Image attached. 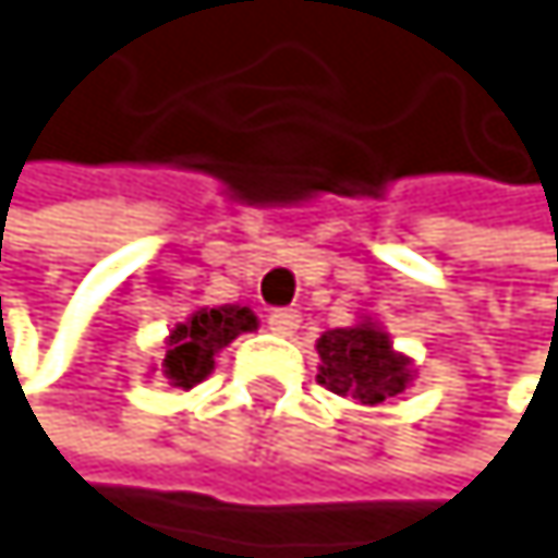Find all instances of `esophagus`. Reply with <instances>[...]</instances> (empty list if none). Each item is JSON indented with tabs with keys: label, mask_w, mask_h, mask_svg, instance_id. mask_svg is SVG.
Returning a JSON list of instances; mask_svg holds the SVG:
<instances>
[{
	"label": "esophagus",
	"mask_w": 558,
	"mask_h": 558,
	"mask_svg": "<svg viewBox=\"0 0 558 558\" xmlns=\"http://www.w3.org/2000/svg\"><path fill=\"white\" fill-rule=\"evenodd\" d=\"M267 327L274 333H281V337H291L301 327V314L294 307H277V311L267 314Z\"/></svg>",
	"instance_id": "34e87169"
}]
</instances>
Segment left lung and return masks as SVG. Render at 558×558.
Returning <instances> with one entry per match:
<instances>
[{
    "label": "left lung",
    "instance_id": "1",
    "mask_svg": "<svg viewBox=\"0 0 558 558\" xmlns=\"http://www.w3.org/2000/svg\"><path fill=\"white\" fill-rule=\"evenodd\" d=\"M320 353V374L317 380L356 403H384L403 393L410 380V367L400 353H393L387 333L374 324L337 327L317 340Z\"/></svg>",
    "mask_w": 558,
    "mask_h": 558
}]
</instances>
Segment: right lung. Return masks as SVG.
Returning <instances> with one entry per match:
<instances>
[{
    "instance_id": "right-lung-1",
    "label": "right lung",
    "mask_w": 558,
    "mask_h": 558,
    "mask_svg": "<svg viewBox=\"0 0 558 558\" xmlns=\"http://www.w3.org/2000/svg\"><path fill=\"white\" fill-rule=\"evenodd\" d=\"M254 327H257V317L247 307L197 311L187 324H178L171 330V347L165 356L168 380L184 390L202 384L215 367V353L228 347L238 333L254 330Z\"/></svg>"
}]
</instances>
